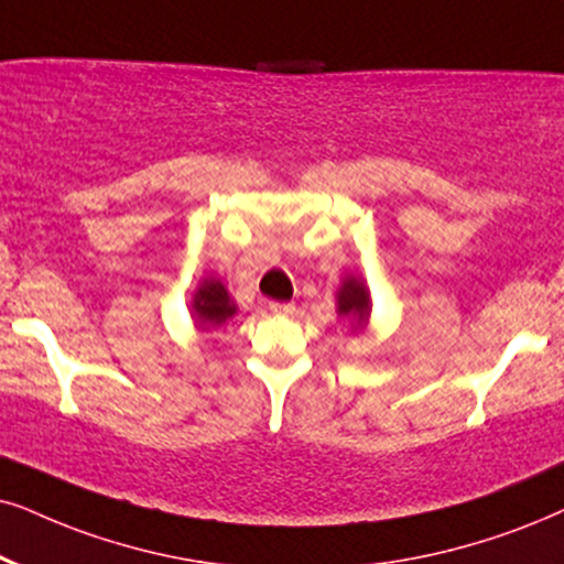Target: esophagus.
Here are the masks:
<instances>
[{
	"instance_id": "1",
	"label": "esophagus",
	"mask_w": 564,
	"mask_h": 564,
	"mask_svg": "<svg viewBox=\"0 0 564 564\" xmlns=\"http://www.w3.org/2000/svg\"><path fill=\"white\" fill-rule=\"evenodd\" d=\"M268 310L273 312V315H294L296 304L294 302H270Z\"/></svg>"
}]
</instances>
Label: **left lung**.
<instances>
[{
  "label": "left lung",
  "mask_w": 564,
  "mask_h": 564,
  "mask_svg": "<svg viewBox=\"0 0 564 564\" xmlns=\"http://www.w3.org/2000/svg\"><path fill=\"white\" fill-rule=\"evenodd\" d=\"M335 312L348 319L351 333H367L372 323V294L361 275H346L335 291Z\"/></svg>",
  "instance_id": "8db88e82"
}]
</instances>
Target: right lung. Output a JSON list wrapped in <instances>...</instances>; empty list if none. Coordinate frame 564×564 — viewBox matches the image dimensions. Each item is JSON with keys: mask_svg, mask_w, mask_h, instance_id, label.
<instances>
[{"mask_svg": "<svg viewBox=\"0 0 564 564\" xmlns=\"http://www.w3.org/2000/svg\"><path fill=\"white\" fill-rule=\"evenodd\" d=\"M239 306L234 302L229 289L216 275H205L197 281V289L192 291L189 317L199 333H213L220 325H226L237 315Z\"/></svg>", "mask_w": 564, "mask_h": 564, "instance_id": "obj_1", "label": "right lung"}]
</instances>
